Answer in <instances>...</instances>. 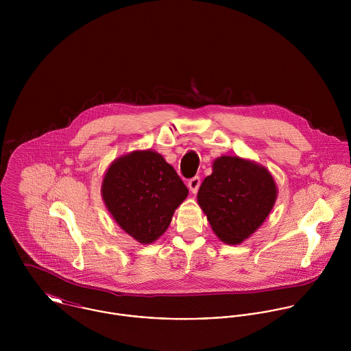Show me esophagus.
<instances>
[{
	"label": "esophagus",
	"instance_id": "34e87169",
	"mask_svg": "<svg viewBox=\"0 0 351 351\" xmlns=\"http://www.w3.org/2000/svg\"><path fill=\"white\" fill-rule=\"evenodd\" d=\"M200 184V177H199V176H196V177H193V178H191V180L188 181V188H189V191H191L193 195H196V193L199 192Z\"/></svg>",
	"mask_w": 351,
	"mask_h": 351
}]
</instances>
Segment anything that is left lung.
Segmentation results:
<instances>
[{
  "label": "left lung",
  "instance_id": "obj_1",
  "mask_svg": "<svg viewBox=\"0 0 351 351\" xmlns=\"http://www.w3.org/2000/svg\"><path fill=\"white\" fill-rule=\"evenodd\" d=\"M277 199L269 170L241 156L223 155L201 184L197 202L217 238L239 245L262 226Z\"/></svg>",
  "mask_w": 351,
  "mask_h": 351
}]
</instances>
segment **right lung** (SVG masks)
<instances>
[{
	"label": "right lung",
	"mask_w": 351,
	"mask_h": 351,
	"mask_svg": "<svg viewBox=\"0 0 351 351\" xmlns=\"http://www.w3.org/2000/svg\"><path fill=\"white\" fill-rule=\"evenodd\" d=\"M188 193L173 166L151 150L132 151L114 159L101 185L112 217L142 245L163 235Z\"/></svg>",
	"instance_id": "add662e5"
}]
</instances>
